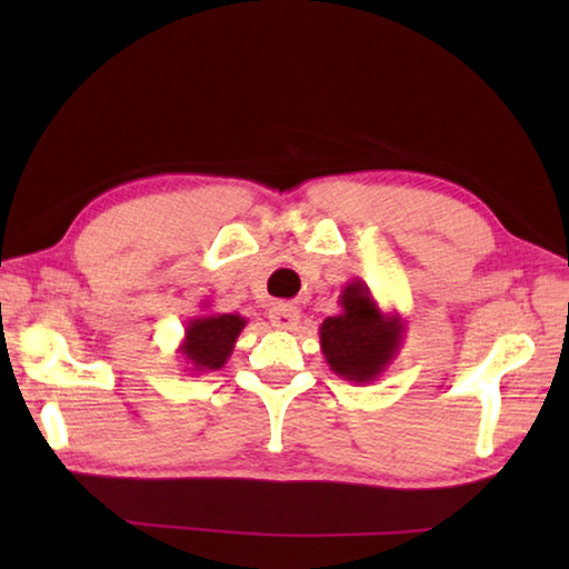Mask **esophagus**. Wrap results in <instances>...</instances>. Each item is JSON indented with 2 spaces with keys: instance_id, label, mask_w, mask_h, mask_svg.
<instances>
[{
  "instance_id": "obj_1",
  "label": "esophagus",
  "mask_w": 569,
  "mask_h": 569,
  "mask_svg": "<svg viewBox=\"0 0 569 569\" xmlns=\"http://www.w3.org/2000/svg\"><path fill=\"white\" fill-rule=\"evenodd\" d=\"M268 316H271V323L276 326V329H296L298 319H301L298 308L296 306H288V303L273 306L271 311H268Z\"/></svg>"
}]
</instances>
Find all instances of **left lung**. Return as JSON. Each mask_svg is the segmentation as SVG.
Segmentation results:
<instances>
[{
	"instance_id": "left-lung-1",
	"label": "left lung",
	"mask_w": 569,
	"mask_h": 569,
	"mask_svg": "<svg viewBox=\"0 0 569 569\" xmlns=\"http://www.w3.org/2000/svg\"><path fill=\"white\" fill-rule=\"evenodd\" d=\"M339 303L341 313L319 326L323 359L336 377L366 387L397 359L407 323L397 311H381L363 281L346 283Z\"/></svg>"
}]
</instances>
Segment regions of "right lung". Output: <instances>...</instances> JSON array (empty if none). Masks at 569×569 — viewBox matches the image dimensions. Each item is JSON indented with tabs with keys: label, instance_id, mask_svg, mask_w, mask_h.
<instances>
[{
	"label": "right lung",
	"instance_id": "1",
	"mask_svg": "<svg viewBox=\"0 0 569 569\" xmlns=\"http://www.w3.org/2000/svg\"><path fill=\"white\" fill-rule=\"evenodd\" d=\"M248 319L238 313L192 316L186 323V336H182L178 346V353H182V359H186L188 371L208 373L223 369Z\"/></svg>",
	"mask_w": 569,
	"mask_h": 569
}]
</instances>
